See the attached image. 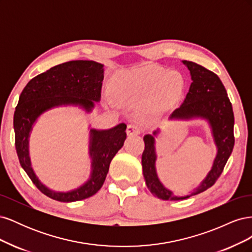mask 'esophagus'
Returning <instances> with one entry per match:
<instances>
[{
  "label": "esophagus",
  "instance_id": "1",
  "mask_svg": "<svg viewBox=\"0 0 252 252\" xmlns=\"http://www.w3.org/2000/svg\"><path fill=\"white\" fill-rule=\"evenodd\" d=\"M126 131H127V134H128V135L139 134V133H141V128H140L139 126L134 125V124H130V125H128Z\"/></svg>",
  "mask_w": 252,
  "mask_h": 252
}]
</instances>
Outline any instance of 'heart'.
Instances as JSON below:
<instances>
[{
	"label": "heart",
	"mask_w": 252,
	"mask_h": 252,
	"mask_svg": "<svg viewBox=\"0 0 252 252\" xmlns=\"http://www.w3.org/2000/svg\"><path fill=\"white\" fill-rule=\"evenodd\" d=\"M184 88L181 74L158 66H144L120 74L112 84V93L120 103H135L154 95L158 101L177 98Z\"/></svg>",
	"instance_id": "1"
}]
</instances>
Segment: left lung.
<instances>
[{"label": "left lung", "instance_id": "obj_1", "mask_svg": "<svg viewBox=\"0 0 252 252\" xmlns=\"http://www.w3.org/2000/svg\"><path fill=\"white\" fill-rule=\"evenodd\" d=\"M183 63L189 69L192 83L184 102L171 113L170 119L189 120L203 118L207 120L211 127L218 154L213 161L211 170L201 185L188 195L175 196L171 190L163 186L157 175L155 135L158 134V130L154 131L152 135H145V149L142 155L144 178L150 192L158 199L165 201L188 199L191 195L201 193L210 188L222 174L234 146V116L232 105L222 81L215 72L206 69L199 64L190 61H183Z\"/></svg>", "mask_w": 252, "mask_h": 252}]
</instances>
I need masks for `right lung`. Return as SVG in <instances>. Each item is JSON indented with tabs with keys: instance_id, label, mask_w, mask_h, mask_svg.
<instances>
[{
	"instance_id": "right-lung-1",
	"label": "right lung",
	"mask_w": 252,
	"mask_h": 252,
	"mask_svg": "<svg viewBox=\"0 0 252 252\" xmlns=\"http://www.w3.org/2000/svg\"><path fill=\"white\" fill-rule=\"evenodd\" d=\"M103 65L94 61H70L50 68L28 82L23 89L13 117L16 149L22 168L42 193L59 202L81 201L95 194L104 184L109 165L126 140V124L107 130L90 129V179L69 192L47 188L34 174L30 163L28 138L32 125L41 114L62 105H79L87 112L101 98Z\"/></svg>"
}]
</instances>
